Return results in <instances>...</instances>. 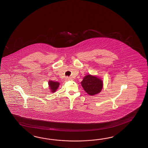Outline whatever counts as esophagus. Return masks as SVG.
I'll list each match as a JSON object with an SVG mask.
<instances>
[{
    "mask_svg": "<svg viewBox=\"0 0 148 148\" xmlns=\"http://www.w3.org/2000/svg\"><path fill=\"white\" fill-rule=\"evenodd\" d=\"M73 79L71 77H66V81H69V80H73Z\"/></svg>",
    "mask_w": 148,
    "mask_h": 148,
    "instance_id": "1",
    "label": "esophagus"
}]
</instances>
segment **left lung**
Returning a JSON list of instances; mask_svg holds the SVG:
<instances>
[{
  "mask_svg": "<svg viewBox=\"0 0 148 148\" xmlns=\"http://www.w3.org/2000/svg\"><path fill=\"white\" fill-rule=\"evenodd\" d=\"M81 84L88 94L94 95L101 92L103 86V82L97 77L88 75L84 78Z\"/></svg>",
  "mask_w": 148,
  "mask_h": 148,
  "instance_id": "obj_1",
  "label": "left lung"
}]
</instances>
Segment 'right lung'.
I'll return each mask as SVG.
<instances>
[{
    "label": "right lung",
    "instance_id": "1",
    "mask_svg": "<svg viewBox=\"0 0 148 148\" xmlns=\"http://www.w3.org/2000/svg\"><path fill=\"white\" fill-rule=\"evenodd\" d=\"M49 88L50 89L51 91L52 92H54L55 91L57 90V89L59 86V82H53V81H49Z\"/></svg>",
    "mask_w": 148,
    "mask_h": 148
}]
</instances>
